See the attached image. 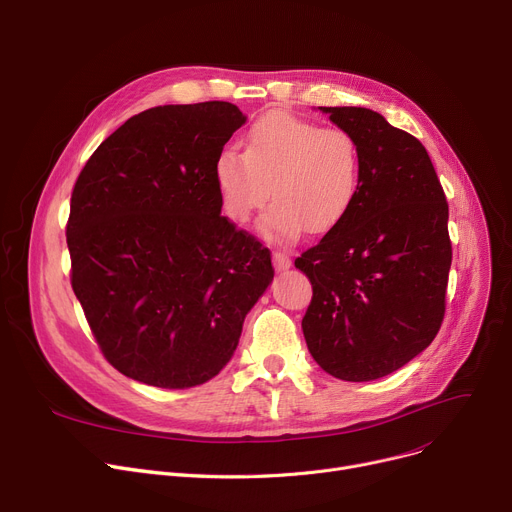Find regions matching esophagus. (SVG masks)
I'll list each match as a JSON object with an SVG mask.
<instances>
[{
  "label": "esophagus",
  "mask_w": 512,
  "mask_h": 512,
  "mask_svg": "<svg viewBox=\"0 0 512 512\" xmlns=\"http://www.w3.org/2000/svg\"><path fill=\"white\" fill-rule=\"evenodd\" d=\"M273 262H275V268H277V270H287V268L291 266L289 254H287V252H281V250H277V252L273 254Z\"/></svg>",
  "instance_id": "34e87169"
}]
</instances>
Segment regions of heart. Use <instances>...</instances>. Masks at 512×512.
<instances>
[{"label": "heart", "mask_w": 512, "mask_h": 512, "mask_svg": "<svg viewBox=\"0 0 512 512\" xmlns=\"http://www.w3.org/2000/svg\"><path fill=\"white\" fill-rule=\"evenodd\" d=\"M362 173V150L351 132L273 111L248 130L244 155L223 150L217 157L215 184L233 223H246L270 194L275 204L260 233L270 242H291L304 229L335 231L362 192Z\"/></svg>", "instance_id": "heart-1"}]
</instances>
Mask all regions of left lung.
Returning <instances> with one entry per match:
<instances>
[{
	"instance_id": "obj_1",
	"label": "left lung",
	"mask_w": 512,
	"mask_h": 512,
	"mask_svg": "<svg viewBox=\"0 0 512 512\" xmlns=\"http://www.w3.org/2000/svg\"><path fill=\"white\" fill-rule=\"evenodd\" d=\"M359 142L362 192L349 217L295 260L312 283L302 320L316 364L347 382L403 368L438 335L453 248L428 150L366 107H320Z\"/></svg>"
}]
</instances>
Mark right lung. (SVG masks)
Here are the masks:
<instances>
[{
  "instance_id": "obj_1",
  "label": "right lung",
  "mask_w": 512,
  "mask_h": 512,
  "mask_svg": "<svg viewBox=\"0 0 512 512\" xmlns=\"http://www.w3.org/2000/svg\"><path fill=\"white\" fill-rule=\"evenodd\" d=\"M244 124L225 101L146 109L76 179L72 289L105 359L132 380L215 378L275 277L268 248L221 217L215 163Z\"/></svg>"
}]
</instances>
